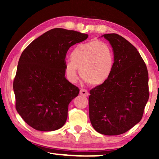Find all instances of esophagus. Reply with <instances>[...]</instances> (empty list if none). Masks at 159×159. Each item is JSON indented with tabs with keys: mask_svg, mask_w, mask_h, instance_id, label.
Wrapping results in <instances>:
<instances>
[{
	"mask_svg": "<svg viewBox=\"0 0 159 159\" xmlns=\"http://www.w3.org/2000/svg\"><path fill=\"white\" fill-rule=\"evenodd\" d=\"M80 94L84 97H88V95H89V93H88V90L85 89H80Z\"/></svg>",
	"mask_w": 159,
	"mask_h": 159,
	"instance_id": "esophagus-1",
	"label": "esophagus"
}]
</instances>
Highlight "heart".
Masks as SVG:
<instances>
[{"mask_svg": "<svg viewBox=\"0 0 159 159\" xmlns=\"http://www.w3.org/2000/svg\"><path fill=\"white\" fill-rule=\"evenodd\" d=\"M64 71L67 79L76 83L79 74L85 82L92 85L103 84L111 77L115 65L114 54L106 43L93 41L77 45L70 53Z\"/></svg>", "mask_w": 159, "mask_h": 159, "instance_id": "b5f03b06", "label": "heart"}]
</instances>
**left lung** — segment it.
I'll return each mask as SVG.
<instances>
[{
	"label": "left lung",
	"instance_id": "obj_1",
	"mask_svg": "<svg viewBox=\"0 0 159 159\" xmlns=\"http://www.w3.org/2000/svg\"><path fill=\"white\" fill-rule=\"evenodd\" d=\"M114 54L111 77L90 90L89 117L94 129L106 135L125 133L140 121L149 99V76L136 48L121 36L107 34Z\"/></svg>",
	"mask_w": 159,
	"mask_h": 159
}]
</instances>
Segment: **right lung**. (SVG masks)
<instances>
[{"instance_id": "add662e5", "label": "right lung", "mask_w": 159, "mask_h": 159, "mask_svg": "<svg viewBox=\"0 0 159 159\" xmlns=\"http://www.w3.org/2000/svg\"><path fill=\"white\" fill-rule=\"evenodd\" d=\"M88 34L55 28L32 41L19 60L13 90L23 120L40 131H53L66 123L69 104L79 88L65 78L66 55Z\"/></svg>"}]
</instances>
